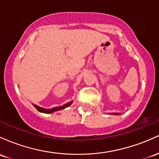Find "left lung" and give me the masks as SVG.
Listing matches in <instances>:
<instances>
[{
    "instance_id": "obj_1",
    "label": "left lung",
    "mask_w": 159,
    "mask_h": 159,
    "mask_svg": "<svg viewBox=\"0 0 159 159\" xmlns=\"http://www.w3.org/2000/svg\"><path fill=\"white\" fill-rule=\"evenodd\" d=\"M110 114H113V115H120V114H122L121 113H111Z\"/></svg>"
}]
</instances>
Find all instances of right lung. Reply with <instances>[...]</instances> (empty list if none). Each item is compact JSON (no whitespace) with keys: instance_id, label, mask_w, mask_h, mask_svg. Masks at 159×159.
<instances>
[{"instance_id":"1","label":"right lung","mask_w":159,"mask_h":159,"mask_svg":"<svg viewBox=\"0 0 159 159\" xmlns=\"http://www.w3.org/2000/svg\"><path fill=\"white\" fill-rule=\"evenodd\" d=\"M72 103H73V101H70V102H68V103H65V104H64L63 106L56 107H53V108H52V109L43 108V107H40L37 106V105H36V104H33V105H34V107L36 108L39 112H40V113H54V112H56V111H58V110H63V109H65L66 107H67L70 106V105Z\"/></svg>"}]
</instances>
